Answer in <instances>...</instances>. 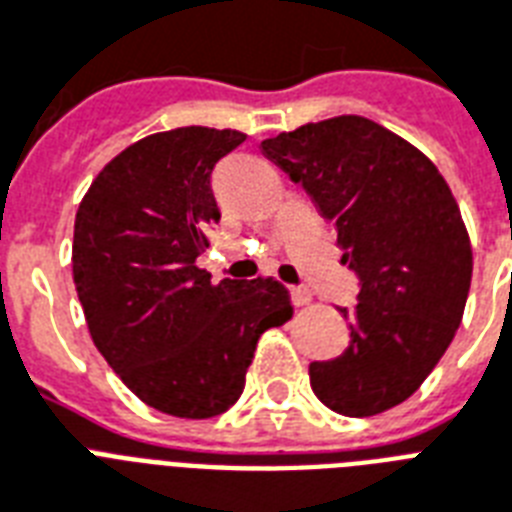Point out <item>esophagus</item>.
Wrapping results in <instances>:
<instances>
[{
    "mask_svg": "<svg viewBox=\"0 0 512 512\" xmlns=\"http://www.w3.org/2000/svg\"><path fill=\"white\" fill-rule=\"evenodd\" d=\"M289 295H292V305H297V308H303V305L311 303V292L305 287H292Z\"/></svg>",
    "mask_w": 512,
    "mask_h": 512,
    "instance_id": "34e87169",
    "label": "esophagus"
}]
</instances>
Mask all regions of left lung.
Wrapping results in <instances>:
<instances>
[{
  "label": "left lung",
  "mask_w": 512,
  "mask_h": 512,
  "mask_svg": "<svg viewBox=\"0 0 512 512\" xmlns=\"http://www.w3.org/2000/svg\"><path fill=\"white\" fill-rule=\"evenodd\" d=\"M276 162L337 228L356 273L350 342L308 366L324 406L345 417L393 409L454 340L473 276L460 207L428 156L364 116H335L263 140Z\"/></svg>",
  "instance_id": "obj_1"
}]
</instances>
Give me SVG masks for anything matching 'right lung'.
Masks as SVG:
<instances>
[{
  "label": "right lung",
  "instance_id": "add662e5",
  "mask_svg": "<svg viewBox=\"0 0 512 512\" xmlns=\"http://www.w3.org/2000/svg\"><path fill=\"white\" fill-rule=\"evenodd\" d=\"M236 130L177 127L103 167L74 223V284L95 348L159 412L207 420L239 401L265 329L292 319L276 279H223L196 257L220 220L212 170Z\"/></svg>",
  "mask_w": 512,
  "mask_h": 512
}]
</instances>
